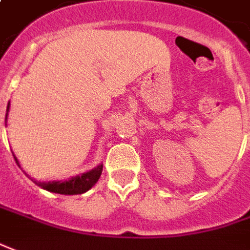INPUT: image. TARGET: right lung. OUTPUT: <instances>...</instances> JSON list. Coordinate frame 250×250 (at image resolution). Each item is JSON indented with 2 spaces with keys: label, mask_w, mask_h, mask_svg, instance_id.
<instances>
[{
  "label": "right lung",
  "mask_w": 250,
  "mask_h": 250,
  "mask_svg": "<svg viewBox=\"0 0 250 250\" xmlns=\"http://www.w3.org/2000/svg\"><path fill=\"white\" fill-rule=\"evenodd\" d=\"M8 112H9V104H8V108H6V116H5V123H6V119H8ZM15 160L19 164L16 156L13 154ZM103 172V164L97 166L96 168L90 169L87 172H83L82 175H76L69 178L68 181H50V182H38L35 179H32L35 185H38L41 189L47 190V191H52V193H57V194H65V196H74V194H83L86 193L87 190L91 189L97 181L100 179Z\"/></svg>",
  "instance_id": "add662e5"
}]
</instances>
